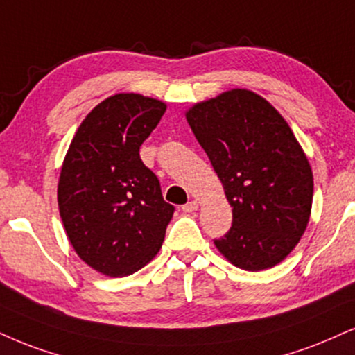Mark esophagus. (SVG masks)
<instances>
[{
	"instance_id": "obj_1",
	"label": "esophagus",
	"mask_w": 355,
	"mask_h": 355,
	"mask_svg": "<svg viewBox=\"0 0 355 355\" xmlns=\"http://www.w3.org/2000/svg\"><path fill=\"white\" fill-rule=\"evenodd\" d=\"M198 209H199V202H198V200H191V202H187V204L182 205V211L187 212V214L198 211Z\"/></svg>"
}]
</instances>
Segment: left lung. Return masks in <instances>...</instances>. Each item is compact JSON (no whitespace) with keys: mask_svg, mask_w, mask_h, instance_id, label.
<instances>
[{"mask_svg":"<svg viewBox=\"0 0 355 355\" xmlns=\"http://www.w3.org/2000/svg\"><path fill=\"white\" fill-rule=\"evenodd\" d=\"M187 123L224 186L232 227L214 243L230 263L260 271L290 255L311 216L313 171L284 118L245 89L196 103Z\"/></svg>","mask_w":355,"mask_h":355,"instance_id":"8db88e82","label":"left lung"}]
</instances>
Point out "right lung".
<instances>
[{
    "mask_svg": "<svg viewBox=\"0 0 355 355\" xmlns=\"http://www.w3.org/2000/svg\"><path fill=\"white\" fill-rule=\"evenodd\" d=\"M166 103L116 94L78 126L60 171L57 200L73 250L107 277L150 263L163 245L174 207L139 146L159 123Z\"/></svg>",
    "mask_w": 355,
    "mask_h": 355,
    "instance_id": "add662e5",
    "label": "right lung"
}]
</instances>
